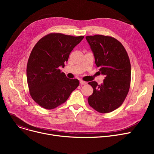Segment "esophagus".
Segmentation results:
<instances>
[{"instance_id":"34e87169","label":"esophagus","mask_w":154,"mask_h":154,"mask_svg":"<svg viewBox=\"0 0 154 154\" xmlns=\"http://www.w3.org/2000/svg\"><path fill=\"white\" fill-rule=\"evenodd\" d=\"M80 85H85L86 82L83 81V80H80Z\"/></svg>"}]
</instances>
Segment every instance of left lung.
Instances as JSON below:
<instances>
[{
  "mask_svg": "<svg viewBox=\"0 0 154 154\" xmlns=\"http://www.w3.org/2000/svg\"><path fill=\"white\" fill-rule=\"evenodd\" d=\"M95 57L96 67L105 75L103 82H88L93 94L88 102L102 114L119 108L124 102L131 85V66L125 48L118 40L109 35L86 36Z\"/></svg>",
  "mask_w": 154,
  "mask_h": 154,
  "instance_id": "1",
  "label": "left lung"
}]
</instances>
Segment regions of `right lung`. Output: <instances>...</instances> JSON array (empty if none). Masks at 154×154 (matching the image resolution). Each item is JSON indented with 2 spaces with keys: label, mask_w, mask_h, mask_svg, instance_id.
<instances>
[{
  "label": "right lung",
  "mask_w": 154,
  "mask_h": 154,
  "mask_svg": "<svg viewBox=\"0 0 154 154\" xmlns=\"http://www.w3.org/2000/svg\"><path fill=\"white\" fill-rule=\"evenodd\" d=\"M84 36L51 33L40 38L30 54L27 80L31 97L40 107L51 110L66 102L79 85L69 79L59 67L65 66L72 51Z\"/></svg>",
  "instance_id": "1"
}]
</instances>
